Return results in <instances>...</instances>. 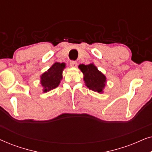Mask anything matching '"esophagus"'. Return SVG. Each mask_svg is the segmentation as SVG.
<instances>
[{
  "label": "esophagus",
  "mask_w": 152,
  "mask_h": 152,
  "mask_svg": "<svg viewBox=\"0 0 152 152\" xmlns=\"http://www.w3.org/2000/svg\"><path fill=\"white\" fill-rule=\"evenodd\" d=\"M70 66H71V67H75V66H77V62L75 61H70Z\"/></svg>",
  "instance_id": "esophagus-1"
}]
</instances>
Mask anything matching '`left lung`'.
<instances>
[{"label":"left lung","mask_w":152,"mask_h":152,"mask_svg":"<svg viewBox=\"0 0 152 152\" xmlns=\"http://www.w3.org/2000/svg\"><path fill=\"white\" fill-rule=\"evenodd\" d=\"M79 68L84 75V81L89 89L95 92L102 93L106 85V76L97 70L93 64L88 65L80 64Z\"/></svg>","instance_id":"obj_1"}]
</instances>
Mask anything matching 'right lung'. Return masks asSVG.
<instances>
[{
  "label": "right lung",
  "mask_w": 152,
  "mask_h": 152,
  "mask_svg": "<svg viewBox=\"0 0 152 152\" xmlns=\"http://www.w3.org/2000/svg\"><path fill=\"white\" fill-rule=\"evenodd\" d=\"M66 67L64 63L55 62L46 72L41 75V84L43 87V92H48L57 88L62 80V72Z\"/></svg>",
  "instance_id": "1"
}]
</instances>
